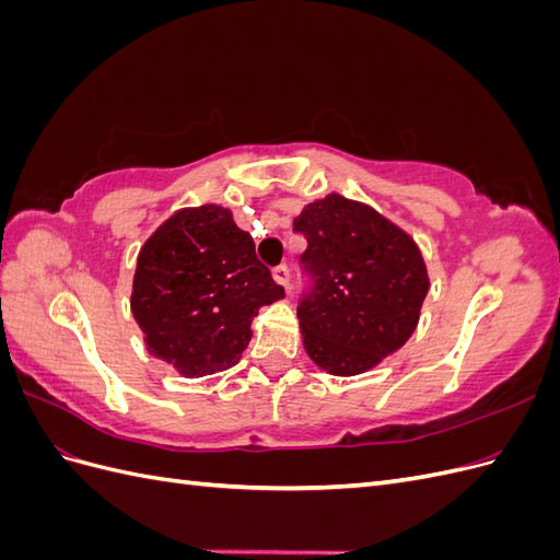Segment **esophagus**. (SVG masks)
<instances>
[{"instance_id": "34e87169", "label": "esophagus", "mask_w": 560, "mask_h": 560, "mask_svg": "<svg viewBox=\"0 0 560 560\" xmlns=\"http://www.w3.org/2000/svg\"><path fill=\"white\" fill-rule=\"evenodd\" d=\"M273 280H276L278 284H282L284 290H290V266H287V264H278V266L273 268Z\"/></svg>"}]
</instances>
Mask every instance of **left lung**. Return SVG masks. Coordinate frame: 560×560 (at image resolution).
Listing matches in <instances>:
<instances>
[{
  "mask_svg": "<svg viewBox=\"0 0 560 560\" xmlns=\"http://www.w3.org/2000/svg\"><path fill=\"white\" fill-rule=\"evenodd\" d=\"M306 235L311 290L299 303L308 358L334 376H358L413 334L430 290L413 238L364 202L329 194L294 219Z\"/></svg>",
  "mask_w": 560,
  "mask_h": 560,
  "instance_id": "1",
  "label": "left lung"
}]
</instances>
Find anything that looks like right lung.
Returning <instances> with one entry per match:
<instances>
[{
  "label": "right lung",
  "instance_id": "add662e5",
  "mask_svg": "<svg viewBox=\"0 0 560 560\" xmlns=\"http://www.w3.org/2000/svg\"><path fill=\"white\" fill-rule=\"evenodd\" d=\"M284 296L257 259L252 235L231 210H177L138 254L130 311L147 350L186 378L224 371L241 360L261 306Z\"/></svg>",
  "mask_w": 560,
  "mask_h": 560
}]
</instances>
